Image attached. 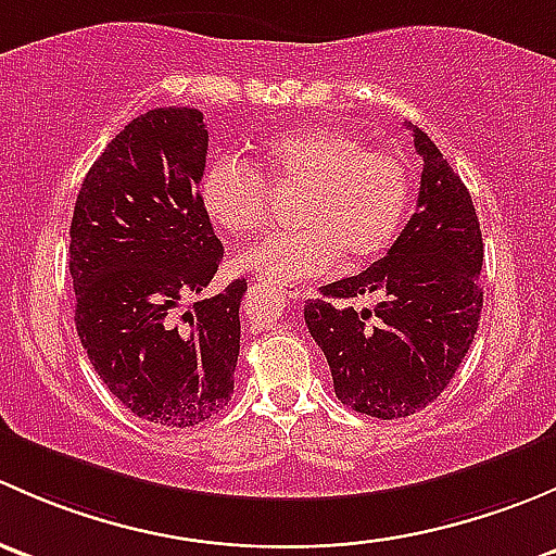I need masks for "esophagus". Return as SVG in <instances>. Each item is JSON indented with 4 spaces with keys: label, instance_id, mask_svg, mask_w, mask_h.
<instances>
[{
    "label": "esophagus",
    "instance_id": "obj_1",
    "mask_svg": "<svg viewBox=\"0 0 556 556\" xmlns=\"http://www.w3.org/2000/svg\"><path fill=\"white\" fill-rule=\"evenodd\" d=\"M276 289H278L280 294H283V296H289L291 302H300L302 289H296V286H289V283H276Z\"/></svg>",
    "mask_w": 556,
    "mask_h": 556
}]
</instances>
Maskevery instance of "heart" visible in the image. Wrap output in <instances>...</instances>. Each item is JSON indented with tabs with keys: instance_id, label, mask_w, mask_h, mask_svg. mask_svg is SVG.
<instances>
[{
	"instance_id": "obj_1",
	"label": "heart",
	"mask_w": 556,
	"mask_h": 556,
	"mask_svg": "<svg viewBox=\"0 0 556 556\" xmlns=\"http://www.w3.org/2000/svg\"><path fill=\"white\" fill-rule=\"evenodd\" d=\"M273 190L300 192L291 232L251 245L243 265L273 283L366 265L393 245L412 200V170L393 150L364 147L342 128H296L265 150ZM200 205L227 238L243 240L273 222V198L243 157H219L200 179Z\"/></svg>"
}]
</instances>
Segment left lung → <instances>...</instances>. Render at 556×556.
Listing matches in <instances>:
<instances>
[{
  "label": "left lung",
  "mask_w": 556,
  "mask_h": 556,
  "mask_svg": "<svg viewBox=\"0 0 556 556\" xmlns=\"http://www.w3.org/2000/svg\"><path fill=\"white\" fill-rule=\"evenodd\" d=\"M417 211L388 254L305 302V324L329 362L334 393L364 415L393 420L426 409L466 358L482 316V230L460 176L417 125ZM378 305L356 312L353 295Z\"/></svg>",
  "instance_id": "obj_1"
}]
</instances>
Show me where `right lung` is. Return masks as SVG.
I'll list each match as a JSON object with an SVG mask.
<instances>
[{
  "instance_id": "right-lung-1",
  "label": "right lung",
  "mask_w": 556,
  "mask_h": 556,
  "mask_svg": "<svg viewBox=\"0 0 556 556\" xmlns=\"http://www.w3.org/2000/svg\"><path fill=\"white\" fill-rule=\"evenodd\" d=\"M205 154L203 112L150 109L90 165L68 230L90 364L125 409L168 428L208 420L236 386L245 280L200 300L225 256L200 205Z\"/></svg>"
}]
</instances>
